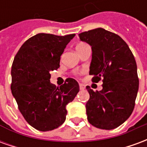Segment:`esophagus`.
Wrapping results in <instances>:
<instances>
[{
  "label": "esophagus",
  "instance_id": "1",
  "mask_svg": "<svg viewBox=\"0 0 147 147\" xmlns=\"http://www.w3.org/2000/svg\"><path fill=\"white\" fill-rule=\"evenodd\" d=\"M80 90L85 89V85H83V84H82V83H80Z\"/></svg>",
  "mask_w": 147,
  "mask_h": 147
}]
</instances>
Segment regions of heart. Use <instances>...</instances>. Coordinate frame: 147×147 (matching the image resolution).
Instances as JSON below:
<instances>
[{"label": "heart", "instance_id": "b5f03b06", "mask_svg": "<svg viewBox=\"0 0 147 147\" xmlns=\"http://www.w3.org/2000/svg\"><path fill=\"white\" fill-rule=\"evenodd\" d=\"M86 45H86V44H85V43H80V44H78V45H76V50L78 51L79 49L83 48V47H84V46H86Z\"/></svg>", "mask_w": 147, "mask_h": 147}]
</instances>
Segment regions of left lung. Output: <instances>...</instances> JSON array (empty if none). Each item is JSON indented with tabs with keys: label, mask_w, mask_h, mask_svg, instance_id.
Segmentation results:
<instances>
[{
	"label": "left lung",
	"mask_w": 147,
	"mask_h": 147,
	"mask_svg": "<svg viewBox=\"0 0 147 147\" xmlns=\"http://www.w3.org/2000/svg\"><path fill=\"white\" fill-rule=\"evenodd\" d=\"M92 49L90 75L92 82L102 79V90L86 86L87 120L98 128L114 129L132 113L139 90L137 65L132 53L119 35L103 28L79 34Z\"/></svg>",
	"instance_id": "8db88e82"
}]
</instances>
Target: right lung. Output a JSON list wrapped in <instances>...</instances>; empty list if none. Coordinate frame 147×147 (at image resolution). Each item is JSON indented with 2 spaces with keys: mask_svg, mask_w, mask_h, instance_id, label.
<instances>
[{
  "mask_svg": "<svg viewBox=\"0 0 147 147\" xmlns=\"http://www.w3.org/2000/svg\"><path fill=\"white\" fill-rule=\"evenodd\" d=\"M75 35L38 34L24 42L14 58L12 95L24 119L38 131L61 126L66 119V105L80 91L79 83L71 78L60 87L49 81L50 71L60 67L61 54Z\"/></svg>",
  "mask_w": 147,
  "mask_h": 147,
  "instance_id": "add662e5",
  "label": "right lung"
}]
</instances>
